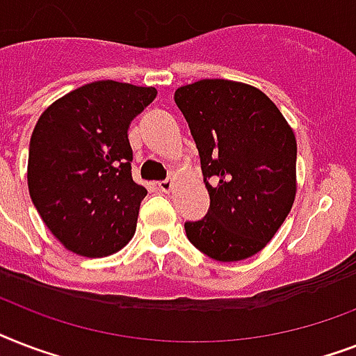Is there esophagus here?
I'll use <instances>...</instances> for the list:
<instances>
[{"label":"esophagus","mask_w":356,"mask_h":356,"mask_svg":"<svg viewBox=\"0 0 356 356\" xmlns=\"http://www.w3.org/2000/svg\"><path fill=\"white\" fill-rule=\"evenodd\" d=\"M172 188H173V183L172 181H161V183H159V190H161V192H172Z\"/></svg>","instance_id":"esophagus-1"}]
</instances>
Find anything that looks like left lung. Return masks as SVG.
Here are the masks:
<instances>
[{
    "label": "left lung",
    "mask_w": 356,
    "mask_h": 356,
    "mask_svg": "<svg viewBox=\"0 0 356 356\" xmlns=\"http://www.w3.org/2000/svg\"><path fill=\"white\" fill-rule=\"evenodd\" d=\"M211 195L186 236L220 262L249 259L275 236L296 200L298 144L275 103L245 83L201 79L175 90Z\"/></svg>",
    "instance_id": "1"
}]
</instances>
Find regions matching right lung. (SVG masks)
<instances>
[{"label": "right lung", "mask_w": 356, "mask_h": 356, "mask_svg": "<svg viewBox=\"0 0 356 356\" xmlns=\"http://www.w3.org/2000/svg\"><path fill=\"white\" fill-rule=\"evenodd\" d=\"M156 88L96 81L42 113L31 134L27 186L53 236L81 257L116 253L136 231L147 194L133 181L129 125Z\"/></svg>", "instance_id": "obj_1"}]
</instances>
